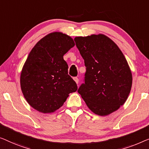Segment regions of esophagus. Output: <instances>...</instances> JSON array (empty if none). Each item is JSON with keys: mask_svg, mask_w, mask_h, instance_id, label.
I'll return each instance as SVG.
<instances>
[{"mask_svg": "<svg viewBox=\"0 0 149 149\" xmlns=\"http://www.w3.org/2000/svg\"><path fill=\"white\" fill-rule=\"evenodd\" d=\"M74 80L75 81V82L76 83V84H78V82H79V79H78V78H77V77H74Z\"/></svg>", "mask_w": 149, "mask_h": 149, "instance_id": "1", "label": "esophagus"}]
</instances>
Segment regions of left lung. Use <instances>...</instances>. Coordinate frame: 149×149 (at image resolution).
<instances>
[{
	"label": "left lung",
	"mask_w": 149,
	"mask_h": 149,
	"mask_svg": "<svg viewBox=\"0 0 149 149\" xmlns=\"http://www.w3.org/2000/svg\"><path fill=\"white\" fill-rule=\"evenodd\" d=\"M86 68L78 93L91 111L108 116L126 101L132 74L119 48L107 36L92 34L74 38Z\"/></svg>",
	"instance_id": "obj_1"
}]
</instances>
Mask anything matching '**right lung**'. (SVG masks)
<instances>
[{"mask_svg":"<svg viewBox=\"0 0 149 149\" xmlns=\"http://www.w3.org/2000/svg\"><path fill=\"white\" fill-rule=\"evenodd\" d=\"M74 46L70 36L54 32L40 40L30 51L21 72L20 86L26 101L38 111H56L69 94L77 90L63 59Z\"/></svg>","mask_w":149,"mask_h":149,"instance_id":"1","label":"right lung"}]
</instances>
